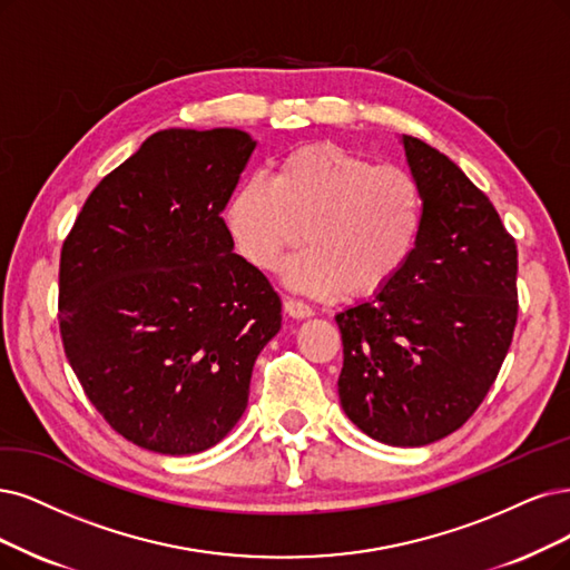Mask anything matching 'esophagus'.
<instances>
[{
	"label": "esophagus",
	"instance_id": "obj_1",
	"mask_svg": "<svg viewBox=\"0 0 570 570\" xmlns=\"http://www.w3.org/2000/svg\"><path fill=\"white\" fill-rule=\"evenodd\" d=\"M284 309H286V314H291L293 320H305V317H312V314H314V309L307 303L298 301V298H286Z\"/></svg>",
	"mask_w": 570,
	"mask_h": 570
}]
</instances>
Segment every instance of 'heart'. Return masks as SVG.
Wrapping results in <instances>:
<instances>
[{"label": "heart", "instance_id": "b5f03b06", "mask_svg": "<svg viewBox=\"0 0 570 570\" xmlns=\"http://www.w3.org/2000/svg\"><path fill=\"white\" fill-rule=\"evenodd\" d=\"M227 227L263 272L277 269L305 235L309 248L288 265V284L314 296L368 298L406 267L423 229V193L404 168L314 142L288 153L272 183L242 180Z\"/></svg>", "mask_w": 570, "mask_h": 570}]
</instances>
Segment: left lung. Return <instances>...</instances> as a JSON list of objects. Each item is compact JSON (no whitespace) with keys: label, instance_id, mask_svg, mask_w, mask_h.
Instances as JSON below:
<instances>
[{"label":"left lung","instance_id":"left-lung-1","mask_svg":"<svg viewBox=\"0 0 570 570\" xmlns=\"http://www.w3.org/2000/svg\"><path fill=\"white\" fill-rule=\"evenodd\" d=\"M423 229L402 274L335 314L338 394L371 439L428 446L460 430L495 383L517 326V242L495 206L425 140L404 136Z\"/></svg>","mask_w":570,"mask_h":570}]
</instances>
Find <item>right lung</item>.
<instances>
[{
  "mask_svg": "<svg viewBox=\"0 0 570 570\" xmlns=\"http://www.w3.org/2000/svg\"><path fill=\"white\" fill-rule=\"evenodd\" d=\"M237 129H168L105 176L62 242L58 324L83 394L117 434L164 455L237 425L282 328L265 274L220 218L253 153Z\"/></svg>",
  "mask_w": 570,
  "mask_h": 570,
  "instance_id": "add662e5",
  "label": "right lung"
}]
</instances>
